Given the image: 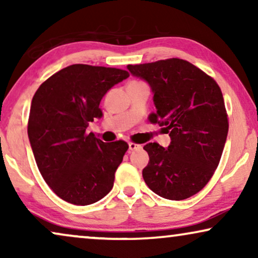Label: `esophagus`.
Here are the masks:
<instances>
[{"instance_id": "34e87169", "label": "esophagus", "mask_w": 258, "mask_h": 258, "mask_svg": "<svg viewBox=\"0 0 258 258\" xmlns=\"http://www.w3.org/2000/svg\"><path fill=\"white\" fill-rule=\"evenodd\" d=\"M141 148H142V146H141V144H136V143H133V142L129 143V150L130 151L139 150V149H141Z\"/></svg>"}]
</instances>
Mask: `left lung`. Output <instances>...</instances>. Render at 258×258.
<instances>
[{
  "mask_svg": "<svg viewBox=\"0 0 258 258\" xmlns=\"http://www.w3.org/2000/svg\"><path fill=\"white\" fill-rule=\"evenodd\" d=\"M133 76L149 84L156 111L150 122L165 126L167 148L147 143L149 163L144 182L167 200L189 199L214 175L228 136V117L218 84L191 63L179 58L129 64Z\"/></svg>",
  "mask_w": 258,
  "mask_h": 258,
  "instance_id": "obj_1",
  "label": "left lung"
}]
</instances>
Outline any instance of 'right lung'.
Here are the masks:
<instances>
[{
	"instance_id": "right-lung-1",
	"label": "right lung",
	"mask_w": 258,
	"mask_h": 258,
	"mask_svg": "<svg viewBox=\"0 0 258 258\" xmlns=\"http://www.w3.org/2000/svg\"><path fill=\"white\" fill-rule=\"evenodd\" d=\"M125 70L73 64L43 82L30 105L28 137L42 177L58 197L75 206L93 204L114 185L128 144L104 143L89 122L101 118V100Z\"/></svg>"
}]
</instances>
